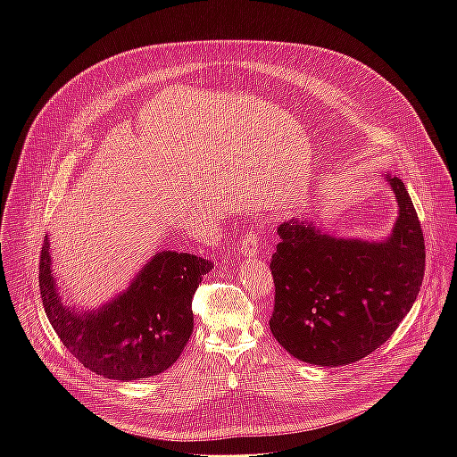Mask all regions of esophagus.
Masks as SVG:
<instances>
[{"mask_svg": "<svg viewBox=\"0 0 457 457\" xmlns=\"http://www.w3.org/2000/svg\"><path fill=\"white\" fill-rule=\"evenodd\" d=\"M260 244H262V242H260L258 233H249V235H245V238L242 240L240 249H242L244 254L253 256V254H256V253L260 251Z\"/></svg>", "mask_w": 457, "mask_h": 457, "instance_id": "1", "label": "esophagus"}]
</instances>
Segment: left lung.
Here are the masks:
<instances>
[{"mask_svg":"<svg viewBox=\"0 0 457 457\" xmlns=\"http://www.w3.org/2000/svg\"><path fill=\"white\" fill-rule=\"evenodd\" d=\"M386 180L400 215L383 242L337 238L303 219L278 226L270 328L302 361L338 367L365 358L395 335L416 302L425 275L423 231L402 179Z\"/></svg>","mask_w":457,"mask_h":457,"instance_id":"left-lung-1","label":"left lung"}]
</instances>
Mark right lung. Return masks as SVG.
<instances>
[{"instance_id":"1","label":"right lung","mask_w":457,"mask_h":457,"mask_svg":"<svg viewBox=\"0 0 457 457\" xmlns=\"http://www.w3.org/2000/svg\"><path fill=\"white\" fill-rule=\"evenodd\" d=\"M48 237L39 260V289L48 321L62 345L87 369L132 381L171 367L193 333L191 300L213 270L206 258L161 251L122 295L97 311L62 305L52 277Z\"/></svg>"}]
</instances>
